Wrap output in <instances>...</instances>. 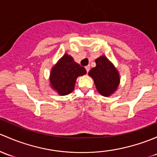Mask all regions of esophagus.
<instances>
[{"label": "esophagus", "instance_id": "34e87169", "mask_svg": "<svg viewBox=\"0 0 157 157\" xmlns=\"http://www.w3.org/2000/svg\"><path fill=\"white\" fill-rule=\"evenodd\" d=\"M85 69H86L87 72H89V70H90V66H87V67H85Z\"/></svg>", "mask_w": 157, "mask_h": 157}]
</instances>
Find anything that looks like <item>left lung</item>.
<instances>
[{
    "label": "left lung",
    "instance_id": "left-lung-1",
    "mask_svg": "<svg viewBox=\"0 0 157 157\" xmlns=\"http://www.w3.org/2000/svg\"><path fill=\"white\" fill-rule=\"evenodd\" d=\"M96 67L92 68L88 75L94 79L98 91L102 96L109 97L116 92L120 83V75L117 69L106 56L95 59Z\"/></svg>",
    "mask_w": 157,
    "mask_h": 157
}]
</instances>
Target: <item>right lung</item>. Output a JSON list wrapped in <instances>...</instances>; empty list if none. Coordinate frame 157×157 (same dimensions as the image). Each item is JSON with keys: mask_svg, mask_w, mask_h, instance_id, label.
I'll return each instance as SVG.
<instances>
[{"mask_svg": "<svg viewBox=\"0 0 157 157\" xmlns=\"http://www.w3.org/2000/svg\"><path fill=\"white\" fill-rule=\"evenodd\" d=\"M86 73L85 68L75 63L70 55L66 54L51 69L50 85L58 94L67 95L75 88L77 78Z\"/></svg>", "mask_w": 157, "mask_h": 157, "instance_id": "obj_1", "label": "right lung"}]
</instances>
